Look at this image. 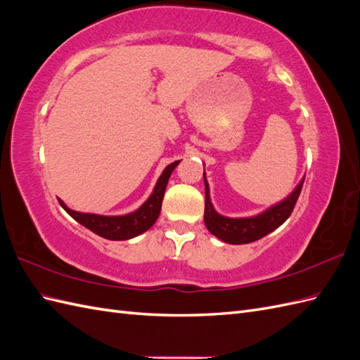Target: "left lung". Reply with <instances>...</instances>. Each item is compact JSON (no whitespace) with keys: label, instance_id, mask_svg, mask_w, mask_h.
Instances as JSON below:
<instances>
[{"label":"left lung","instance_id":"1","mask_svg":"<svg viewBox=\"0 0 360 360\" xmlns=\"http://www.w3.org/2000/svg\"><path fill=\"white\" fill-rule=\"evenodd\" d=\"M303 181L298 182L294 192L285 200L274 204L272 207L258 213L255 217L249 218H229L223 217L213 207L210 201L209 182L205 179L204 172V184H205V209H204V223L209 232L213 233L221 241L229 244H248L263 238L267 233H271L275 229L280 227L292 213L295 202L300 196Z\"/></svg>","mask_w":360,"mask_h":360}]
</instances>
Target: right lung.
Instances as JSON below:
<instances>
[{
  "label": "right lung",
  "mask_w": 360,
  "mask_h": 360,
  "mask_svg": "<svg viewBox=\"0 0 360 360\" xmlns=\"http://www.w3.org/2000/svg\"><path fill=\"white\" fill-rule=\"evenodd\" d=\"M178 164L179 160L167 165L164 168L162 174L159 176V179L156 182L155 188H153V193L148 196V200L145 201L139 209L131 213H127V215L105 217V215H96V213L75 212L68 207L62 200H60V205H62V207L70 213L77 223L85 226L96 235L102 236V238L112 240V241H124V240L134 238V236L147 232L148 229L156 223V219L159 218V213H160V205H162L167 182L170 179V176Z\"/></svg>",
  "instance_id": "add662e5"
}]
</instances>
